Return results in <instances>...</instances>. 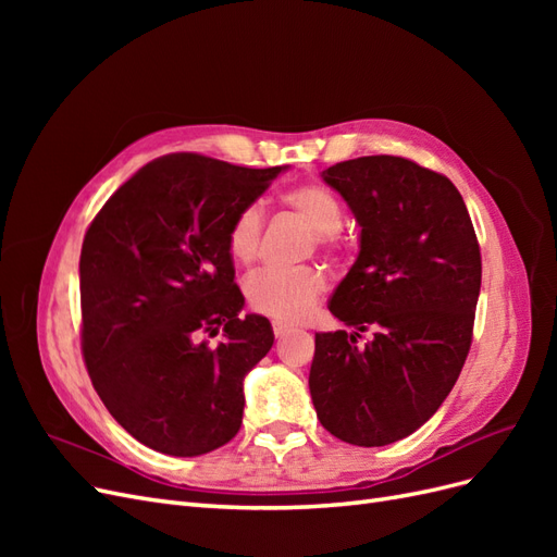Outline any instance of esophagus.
I'll return each mask as SVG.
<instances>
[{"mask_svg":"<svg viewBox=\"0 0 557 557\" xmlns=\"http://www.w3.org/2000/svg\"><path fill=\"white\" fill-rule=\"evenodd\" d=\"M288 332H293V325H285V323H281V320H274V336H276V339H283V336Z\"/></svg>","mask_w":557,"mask_h":557,"instance_id":"1","label":"esophagus"}]
</instances>
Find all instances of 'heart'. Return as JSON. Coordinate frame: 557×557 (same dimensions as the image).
Here are the masks:
<instances>
[{
    "label": "heart",
    "instance_id": "heart-1",
    "mask_svg": "<svg viewBox=\"0 0 557 557\" xmlns=\"http://www.w3.org/2000/svg\"><path fill=\"white\" fill-rule=\"evenodd\" d=\"M283 205L318 232V244H334V234L344 225V209L327 188L313 183L297 185L283 195ZM262 227L264 215L258 205H248L234 215L227 232V248L234 260H256L262 242ZM325 290L327 276L315 267L297 269V272H258L246 283L250 309L276 318L281 323H299V320L311 315Z\"/></svg>",
    "mask_w": 557,
    "mask_h": 557
}]
</instances>
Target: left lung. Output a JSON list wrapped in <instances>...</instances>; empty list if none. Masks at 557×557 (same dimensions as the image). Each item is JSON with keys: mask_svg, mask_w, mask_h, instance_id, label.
<instances>
[{"mask_svg": "<svg viewBox=\"0 0 557 557\" xmlns=\"http://www.w3.org/2000/svg\"><path fill=\"white\" fill-rule=\"evenodd\" d=\"M323 181L360 225V250L330 297L358 331L315 334L309 391L320 425L352 446L404 440L442 407L474 330L481 252L465 199L436 172L395 156L330 166Z\"/></svg>", "mask_w": 557, "mask_h": 557, "instance_id": "8db88e82", "label": "left lung"}]
</instances>
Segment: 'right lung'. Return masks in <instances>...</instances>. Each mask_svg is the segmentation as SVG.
Wrapping results in <instances>:
<instances>
[{"label": "right lung", "instance_id": "right-lung-1", "mask_svg": "<svg viewBox=\"0 0 557 557\" xmlns=\"http://www.w3.org/2000/svg\"><path fill=\"white\" fill-rule=\"evenodd\" d=\"M288 170L178 153L117 188L81 248L83 356L109 413L144 446L195 458L242 428L244 379L274 344L244 309L227 232ZM224 330L215 349L205 331Z\"/></svg>", "mask_w": 557, "mask_h": 557}]
</instances>
